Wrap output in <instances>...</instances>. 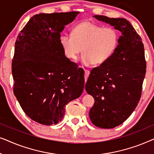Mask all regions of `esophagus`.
<instances>
[{"label":"esophagus","mask_w":154,"mask_h":154,"mask_svg":"<svg viewBox=\"0 0 154 154\" xmlns=\"http://www.w3.org/2000/svg\"><path fill=\"white\" fill-rule=\"evenodd\" d=\"M90 71L89 70H88V69H85V82H86V79H88V75L90 74Z\"/></svg>","instance_id":"obj_1"}]
</instances>
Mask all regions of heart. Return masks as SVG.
<instances>
[{
    "label": "heart",
    "mask_w": 154,
    "mask_h": 154,
    "mask_svg": "<svg viewBox=\"0 0 154 154\" xmlns=\"http://www.w3.org/2000/svg\"><path fill=\"white\" fill-rule=\"evenodd\" d=\"M60 44L67 57L75 60L82 52L85 66L102 64L111 57L119 44V34L111 27H103L90 22H82L73 27L71 35L64 33Z\"/></svg>",
    "instance_id": "obj_1"
}]
</instances>
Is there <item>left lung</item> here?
<instances>
[{
    "mask_svg": "<svg viewBox=\"0 0 154 154\" xmlns=\"http://www.w3.org/2000/svg\"><path fill=\"white\" fill-rule=\"evenodd\" d=\"M121 32L111 57L92 69L85 90L94 99L89 116L97 127L110 129L123 123L132 114L142 94L146 61L142 38L124 18L94 15Z\"/></svg>",
    "mask_w": 154,
    "mask_h": 154,
    "instance_id": "8db88e82",
    "label": "left lung"
}]
</instances>
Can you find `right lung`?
Here are the masks:
<instances>
[{"mask_svg":"<svg viewBox=\"0 0 154 154\" xmlns=\"http://www.w3.org/2000/svg\"><path fill=\"white\" fill-rule=\"evenodd\" d=\"M79 13L35 14L14 44V94L24 113L43 125L62 121L66 105L83 91L84 71L65 56L60 44L61 32Z\"/></svg>","mask_w":154,"mask_h":154,"instance_id":"add662e5","label":"right lung"}]
</instances>
